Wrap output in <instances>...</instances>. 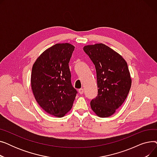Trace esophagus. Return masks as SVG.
Returning a JSON list of instances; mask_svg holds the SVG:
<instances>
[{
    "label": "esophagus",
    "instance_id": "1",
    "mask_svg": "<svg viewBox=\"0 0 157 157\" xmlns=\"http://www.w3.org/2000/svg\"><path fill=\"white\" fill-rule=\"evenodd\" d=\"M79 93L80 94H84V89H83V88L79 89Z\"/></svg>",
    "mask_w": 157,
    "mask_h": 157
}]
</instances>
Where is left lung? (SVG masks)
Listing matches in <instances>:
<instances>
[{
    "instance_id": "obj_1",
    "label": "left lung",
    "mask_w": 157,
    "mask_h": 157,
    "mask_svg": "<svg viewBox=\"0 0 157 157\" xmlns=\"http://www.w3.org/2000/svg\"><path fill=\"white\" fill-rule=\"evenodd\" d=\"M84 52L95 65L98 95L90 102L94 112L101 118L113 115L124 102L132 80L123 57L104 44L87 45Z\"/></svg>"
}]
</instances>
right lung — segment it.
I'll return each mask as SVG.
<instances>
[{
	"mask_svg": "<svg viewBox=\"0 0 157 157\" xmlns=\"http://www.w3.org/2000/svg\"><path fill=\"white\" fill-rule=\"evenodd\" d=\"M74 46L56 44L41 54L33 65L31 86L41 108L61 118L69 111L77 91L71 83L69 62Z\"/></svg>",
	"mask_w": 157,
	"mask_h": 157,
	"instance_id": "right-lung-1",
	"label": "right lung"
}]
</instances>
